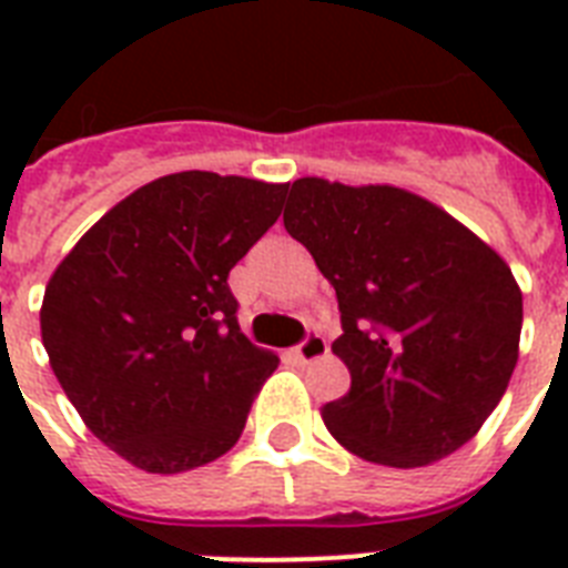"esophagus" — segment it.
Returning <instances> with one entry per match:
<instances>
[{"label": "esophagus", "mask_w": 568, "mask_h": 568, "mask_svg": "<svg viewBox=\"0 0 568 568\" xmlns=\"http://www.w3.org/2000/svg\"><path fill=\"white\" fill-rule=\"evenodd\" d=\"M327 338L321 336V333H310V336L303 338L301 345L294 347V356L301 359L303 365L306 363H315V359H321V356H327Z\"/></svg>", "instance_id": "34e87169"}]
</instances>
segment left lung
<instances>
[{"label": "left lung", "instance_id": "left-lung-1", "mask_svg": "<svg viewBox=\"0 0 568 568\" xmlns=\"http://www.w3.org/2000/svg\"><path fill=\"white\" fill-rule=\"evenodd\" d=\"M285 230L336 288L351 392L321 409L351 454L392 468L463 448L519 359L521 288L484 239L395 185L294 180Z\"/></svg>", "mask_w": 568, "mask_h": 568}]
</instances>
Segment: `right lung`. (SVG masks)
<instances>
[{"label":"right lung","instance_id":"1","mask_svg":"<svg viewBox=\"0 0 568 568\" xmlns=\"http://www.w3.org/2000/svg\"><path fill=\"white\" fill-rule=\"evenodd\" d=\"M285 189L209 171L146 182L49 276V365L88 430L135 468L180 475L239 442L280 359L241 333L226 276Z\"/></svg>","mask_w":568,"mask_h":568}]
</instances>
